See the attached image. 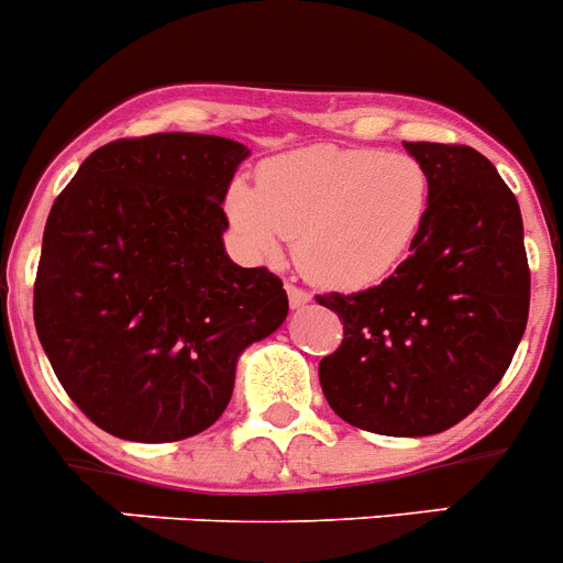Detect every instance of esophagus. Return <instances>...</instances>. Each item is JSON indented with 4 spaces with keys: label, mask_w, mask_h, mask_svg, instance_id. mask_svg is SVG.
Listing matches in <instances>:
<instances>
[{
    "label": "esophagus",
    "mask_w": 563,
    "mask_h": 563,
    "mask_svg": "<svg viewBox=\"0 0 563 563\" xmlns=\"http://www.w3.org/2000/svg\"><path fill=\"white\" fill-rule=\"evenodd\" d=\"M286 291H288V302H291V308H302V305L310 302V294L305 291V288L294 286V283H286Z\"/></svg>",
    "instance_id": "esophagus-1"
}]
</instances>
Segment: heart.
Returning <instances> with one entry per match:
<instances>
[{
    "mask_svg": "<svg viewBox=\"0 0 563 563\" xmlns=\"http://www.w3.org/2000/svg\"><path fill=\"white\" fill-rule=\"evenodd\" d=\"M432 206L429 170L409 154L313 145L269 159L258 189L233 181L225 211L247 253L272 258L297 239V261L332 288H368L412 253Z\"/></svg>",
    "mask_w": 563,
    "mask_h": 563,
    "instance_id": "1",
    "label": "heart"
}]
</instances>
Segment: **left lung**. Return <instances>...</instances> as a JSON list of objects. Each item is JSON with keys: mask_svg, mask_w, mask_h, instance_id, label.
<instances>
[{"mask_svg": "<svg viewBox=\"0 0 563 563\" xmlns=\"http://www.w3.org/2000/svg\"><path fill=\"white\" fill-rule=\"evenodd\" d=\"M432 206L409 258L379 286L321 294L343 341L319 363L352 427L427 438L456 427L504 379L528 324L531 269L515 192L471 145L404 143Z\"/></svg>", "mask_w": 563, "mask_h": 563, "instance_id": "left-lung-1", "label": "left lung"}]
</instances>
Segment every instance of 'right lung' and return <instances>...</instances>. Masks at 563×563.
Instances as JSON below:
<instances>
[{
	"instance_id": "obj_1",
	"label": "right lung",
	"mask_w": 563,
	"mask_h": 563,
	"mask_svg": "<svg viewBox=\"0 0 563 563\" xmlns=\"http://www.w3.org/2000/svg\"><path fill=\"white\" fill-rule=\"evenodd\" d=\"M211 134L114 140L57 195L35 277V330L70 401L103 432L176 443L209 429L236 360L286 321L283 280L222 244L233 173Z\"/></svg>"
}]
</instances>
